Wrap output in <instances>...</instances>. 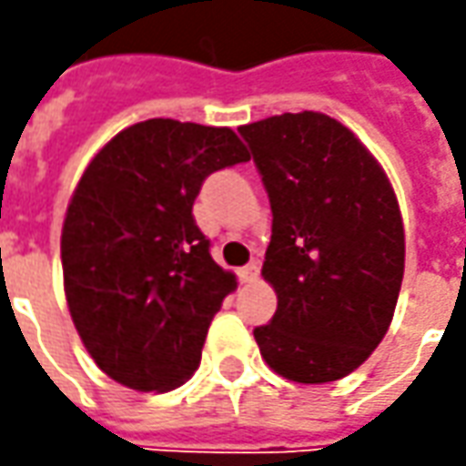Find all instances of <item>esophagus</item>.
Segmentation results:
<instances>
[{"label":"esophagus","mask_w":466,"mask_h":466,"mask_svg":"<svg viewBox=\"0 0 466 466\" xmlns=\"http://www.w3.org/2000/svg\"><path fill=\"white\" fill-rule=\"evenodd\" d=\"M239 277H242V282H244V284L257 282V279H259V264H257V262L247 264V267H244L242 272H239Z\"/></svg>","instance_id":"esophagus-1"}]
</instances>
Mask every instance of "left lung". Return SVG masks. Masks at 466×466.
<instances>
[{"instance_id":"obj_1","label":"left lung","mask_w":466,"mask_h":466,"mask_svg":"<svg viewBox=\"0 0 466 466\" xmlns=\"http://www.w3.org/2000/svg\"><path fill=\"white\" fill-rule=\"evenodd\" d=\"M272 204L262 277L277 312L257 327L262 360L297 384L337 381L390 329L404 277L391 182L350 127L322 112L239 127Z\"/></svg>"}]
</instances>
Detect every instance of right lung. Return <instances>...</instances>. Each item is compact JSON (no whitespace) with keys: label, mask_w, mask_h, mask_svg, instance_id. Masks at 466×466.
I'll use <instances>...</instances> for the list:
<instances>
[{"label":"right lung","mask_w":466,"mask_h":466,"mask_svg":"<svg viewBox=\"0 0 466 466\" xmlns=\"http://www.w3.org/2000/svg\"><path fill=\"white\" fill-rule=\"evenodd\" d=\"M249 162L229 127L132 124L92 157L62 227L66 307L106 377L137 391L189 380L237 277L209 254L192 204L217 169Z\"/></svg>","instance_id":"1"}]
</instances>
